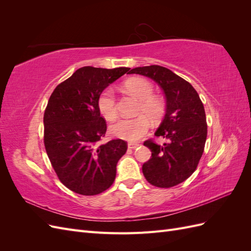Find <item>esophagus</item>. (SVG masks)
Segmentation results:
<instances>
[{
  "instance_id": "esophagus-1",
  "label": "esophagus",
  "mask_w": 251,
  "mask_h": 251,
  "mask_svg": "<svg viewBox=\"0 0 251 251\" xmlns=\"http://www.w3.org/2000/svg\"><path fill=\"white\" fill-rule=\"evenodd\" d=\"M139 146V144L138 143H132V142H130V143H128L127 144V148L128 149H130V150H134V149H136V148H137Z\"/></svg>"
}]
</instances>
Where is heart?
I'll list each match as a JSON object with an SVG mask.
<instances>
[{
    "label": "heart",
    "instance_id": "obj_1",
    "mask_svg": "<svg viewBox=\"0 0 251 251\" xmlns=\"http://www.w3.org/2000/svg\"><path fill=\"white\" fill-rule=\"evenodd\" d=\"M125 88L139 100L136 113L138 116L124 118L111 126V133L117 138L136 141L147 134L151 126V120L160 119L165 111V102L160 96L154 94V86L142 77H132L125 82ZM97 108L101 115L109 121L118 115L116 95L112 88L102 90L97 98Z\"/></svg>",
    "mask_w": 251,
    "mask_h": 251
}]
</instances>
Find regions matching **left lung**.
<instances>
[{
  "label": "left lung",
  "instance_id": "1",
  "mask_svg": "<svg viewBox=\"0 0 251 251\" xmlns=\"http://www.w3.org/2000/svg\"><path fill=\"white\" fill-rule=\"evenodd\" d=\"M154 79L163 90L166 114L155 133L169 143L159 146L154 139L143 142L151 156L142 165L144 177L151 185L170 188L192 176L202 157L207 137L204 105L194 87L165 67L151 65L134 68L128 74Z\"/></svg>",
  "mask_w": 251,
  "mask_h": 251
}]
</instances>
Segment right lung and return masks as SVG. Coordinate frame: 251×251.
Returning a JSON list of instances; mask_svg holds the SVG:
<instances>
[{
  "mask_svg": "<svg viewBox=\"0 0 251 251\" xmlns=\"http://www.w3.org/2000/svg\"><path fill=\"white\" fill-rule=\"evenodd\" d=\"M130 68L82 67L53 91L44 113V144L59 181L70 191L98 195L113 184L127 150L123 139L100 144L107 123L97 108L102 90Z\"/></svg>",
  "mask_w": 251,
  "mask_h": 251,
  "instance_id": "add662e5",
  "label": "right lung"
}]
</instances>
